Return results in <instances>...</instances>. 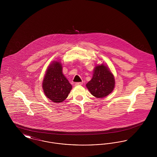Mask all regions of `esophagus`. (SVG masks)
<instances>
[{"label":"esophagus","instance_id":"obj_1","mask_svg":"<svg viewBox=\"0 0 157 157\" xmlns=\"http://www.w3.org/2000/svg\"><path fill=\"white\" fill-rule=\"evenodd\" d=\"M82 82H76L75 83V85L76 86V85H82Z\"/></svg>","mask_w":157,"mask_h":157}]
</instances>
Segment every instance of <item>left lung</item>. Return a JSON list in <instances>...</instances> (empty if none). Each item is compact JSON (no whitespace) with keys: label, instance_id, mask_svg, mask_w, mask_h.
Returning a JSON list of instances; mask_svg holds the SVG:
<instances>
[{"label":"left lung","instance_id":"8db88e82","mask_svg":"<svg viewBox=\"0 0 157 157\" xmlns=\"http://www.w3.org/2000/svg\"><path fill=\"white\" fill-rule=\"evenodd\" d=\"M86 86L93 96L98 98L105 97L114 88L113 75L104 64L97 66L94 71L92 79Z\"/></svg>","mask_w":157,"mask_h":157}]
</instances>
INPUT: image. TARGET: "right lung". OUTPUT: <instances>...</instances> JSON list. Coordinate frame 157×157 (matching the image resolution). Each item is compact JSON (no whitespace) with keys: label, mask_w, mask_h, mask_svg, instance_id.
I'll list each match as a JSON object with an SVG mask.
<instances>
[{"label":"right lung","mask_w":157,"mask_h":157,"mask_svg":"<svg viewBox=\"0 0 157 157\" xmlns=\"http://www.w3.org/2000/svg\"><path fill=\"white\" fill-rule=\"evenodd\" d=\"M42 87L46 97L52 102H62L67 97L72 86L63 75L59 62H53L48 68Z\"/></svg>","instance_id":"right-lung-1"}]
</instances>
